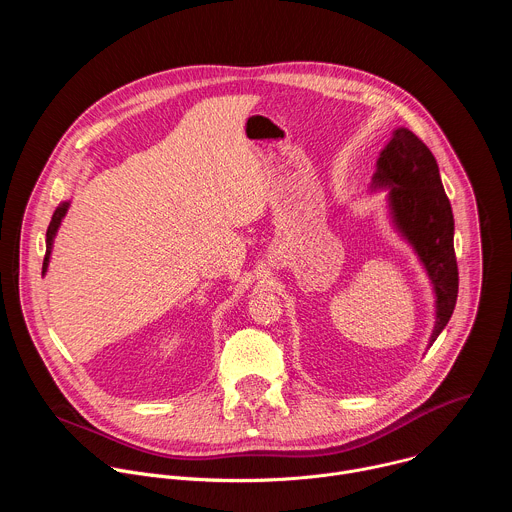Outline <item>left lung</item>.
<instances>
[{"label": "left lung", "instance_id": "obj_1", "mask_svg": "<svg viewBox=\"0 0 512 512\" xmlns=\"http://www.w3.org/2000/svg\"><path fill=\"white\" fill-rule=\"evenodd\" d=\"M383 188L395 231L415 251L433 287L435 324L429 348L450 322L458 300L454 214L433 154L407 127L393 131L377 160L371 190Z\"/></svg>", "mask_w": 512, "mask_h": 512}]
</instances>
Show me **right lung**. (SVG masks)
I'll list each match as a JSON object with an SVG mask.
<instances>
[{"label": "right lung", "instance_id": "obj_1", "mask_svg": "<svg viewBox=\"0 0 512 512\" xmlns=\"http://www.w3.org/2000/svg\"><path fill=\"white\" fill-rule=\"evenodd\" d=\"M68 206H70V200L60 202V204L56 206L54 214H52V221H50L48 231H46V255H44V263H42V275L48 271V263H50V255H52L54 237H56V233H58V229H60L62 218H64V216H66V212H68Z\"/></svg>", "mask_w": 512, "mask_h": 512}]
</instances>
